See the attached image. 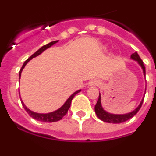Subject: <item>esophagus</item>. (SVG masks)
Segmentation results:
<instances>
[{"label": "esophagus", "instance_id": "obj_1", "mask_svg": "<svg viewBox=\"0 0 156 156\" xmlns=\"http://www.w3.org/2000/svg\"><path fill=\"white\" fill-rule=\"evenodd\" d=\"M100 84H101V82L98 79H93L91 81H90L89 83H88L89 86H98Z\"/></svg>", "mask_w": 156, "mask_h": 156}]
</instances>
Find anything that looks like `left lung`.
Masks as SVG:
<instances>
[{
  "label": "left lung",
  "instance_id": "left-lung-1",
  "mask_svg": "<svg viewBox=\"0 0 156 156\" xmlns=\"http://www.w3.org/2000/svg\"><path fill=\"white\" fill-rule=\"evenodd\" d=\"M131 58L132 60L136 61L138 62L139 65L142 68V71H143V75L144 76H145V66H144L143 62L142 61V59L140 58L139 55H138L137 52H135V53L132 54L131 55ZM144 98H142V100L141 101L140 104L136 108L135 110H133L132 112L129 113H126V114L123 115H118V114H112V113H109L108 112H106L105 110H104V108L101 106V94L99 93V97H98V100L96 103L95 106H94V112H95L96 115L98 117V119H101V121L105 122H108V123H114V124H119V123H122V122H126L127 120L130 119L131 118L133 117L139 111L140 108L142 107V102H143Z\"/></svg>",
  "mask_w": 156,
  "mask_h": 156
}]
</instances>
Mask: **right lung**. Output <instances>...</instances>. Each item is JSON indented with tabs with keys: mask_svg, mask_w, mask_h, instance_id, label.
Wrapping results in <instances>:
<instances>
[{
	"mask_svg": "<svg viewBox=\"0 0 156 156\" xmlns=\"http://www.w3.org/2000/svg\"><path fill=\"white\" fill-rule=\"evenodd\" d=\"M58 41H55L50 42V43L48 44L44 45V46H42L40 49H38V50H37L35 53L33 54V55H32L30 58H27V60L24 62L23 66L21 67V69L20 70V71H19V78H21V72H22L23 69H24V68L25 67V65H27V63L29 62V61L31 60L32 58H35V57L38 56V55H41L42 52L44 51L46 49H48V48H50L51 46L54 45L55 44H56ZM79 91H81V89L78 90V91H75V92H74L73 94H71L69 98L67 99V101H65V104H64L60 108L57 109V110L52 112L46 113V114H44V113L34 112L31 111V110H30L29 108H27L21 99V104H22L23 107H24V108L25 109V111L27 112L28 113L29 115H30V117L33 118V119H36V120H37V121H40V122H58V121L61 120V119H62V118H63L64 116L67 114V112H68V109H69L70 106H71V101H72V99H73V98L75 97V94H76L77 93L79 92Z\"/></svg>",
	"mask_w": 156,
	"mask_h": 156,
	"instance_id": "obj_1",
	"label": "right lung"
}]
</instances>
